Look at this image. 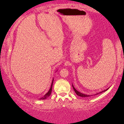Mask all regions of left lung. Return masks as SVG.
Wrapping results in <instances>:
<instances>
[{
	"label": "left lung",
	"mask_w": 124,
	"mask_h": 124,
	"mask_svg": "<svg viewBox=\"0 0 124 124\" xmlns=\"http://www.w3.org/2000/svg\"><path fill=\"white\" fill-rule=\"evenodd\" d=\"M72 86H73V89H74V91H75V93H76V94L78 96H81V97H88V96H90V95H85V94H83L82 93H79V91H78L77 90H76V89L75 88H74V87H73V86L72 85ZM108 90V89H107V90H104L103 91H101V93H103V92H104V91H106V90Z\"/></svg>",
	"instance_id": "obj_1"
}]
</instances>
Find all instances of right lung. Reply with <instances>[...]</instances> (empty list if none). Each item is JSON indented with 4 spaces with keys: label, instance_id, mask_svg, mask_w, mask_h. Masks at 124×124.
I'll list each match as a JSON object with an SVG mask.
<instances>
[{
    "label": "right lung",
    "instance_id": "right-lung-1",
    "mask_svg": "<svg viewBox=\"0 0 124 124\" xmlns=\"http://www.w3.org/2000/svg\"><path fill=\"white\" fill-rule=\"evenodd\" d=\"M53 81H54V79H53V80H52V84H51V87H50V90H49L48 92L47 93H46V94H45V95L43 97L40 98V100L46 99H47V98H48V96H50L51 94V91H52V85H53Z\"/></svg>",
    "mask_w": 124,
    "mask_h": 124
}]
</instances>
